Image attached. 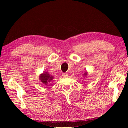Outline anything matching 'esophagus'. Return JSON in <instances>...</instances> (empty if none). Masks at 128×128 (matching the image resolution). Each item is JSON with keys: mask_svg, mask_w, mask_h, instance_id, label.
I'll return each mask as SVG.
<instances>
[{"mask_svg": "<svg viewBox=\"0 0 128 128\" xmlns=\"http://www.w3.org/2000/svg\"><path fill=\"white\" fill-rule=\"evenodd\" d=\"M62 76L63 77H67L68 76V74L67 73H62Z\"/></svg>", "mask_w": 128, "mask_h": 128, "instance_id": "esophagus-1", "label": "esophagus"}]
</instances>
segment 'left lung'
Wrapping results in <instances>:
<instances>
[{
    "label": "left lung",
    "mask_w": 128,
    "mask_h": 128,
    "mask_svg": "<svg viewBox=\"0 0 128 128\" xmlns=\"http://www.w3.org/2000/svg\"><path fill=\"white\" fill-rule=\"evenodd\" d=\"M87 75H88V72H85V73H84V76H86Z\"/></svg>",
    "instance_id": "8db88e82"
}]
</instances>
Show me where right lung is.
<instances>
[{"mask_svg":"<svg viewBox=\"0 0 128 128\" xmlns=\"http://www.w3.org/2000/svg\"><path fill=\"white\" fill-rule=\"evenodd\" d=\"M39 78L40 81H41V82H42V84H44L45 85H47L54 78V77L53 76L50 75V74H48L47 72H45L44 73H43V74H40Z\"/></svg>","mask_w":128,"mask_h":128,"instance_id":"add662e5","label":"right lung"}]
</instances>
